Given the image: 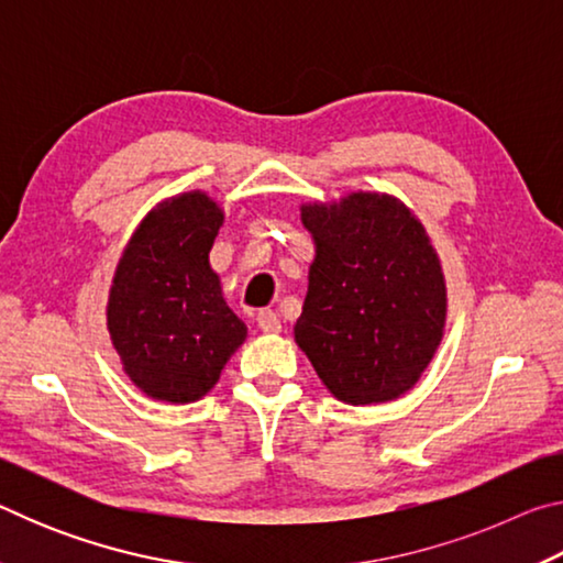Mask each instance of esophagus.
Listing matches in <instances>:
<instances>
[{"label":"esophagus","mask_w":563,"mask_h":563,"mask_svg":"<svg viewBox=\"0 0 563 563\" xmlns=\"http://www.w3.org/2000/svg\"><path fill=\"white\" fill-rule=\"evenodd\" d=\"M255 320H258V328L265 332V335H278L280 328H283L280 318L275 316L273 310H261L258 318H255Z\"/></svg>","instance_id":"obj_1"}]
</instances>
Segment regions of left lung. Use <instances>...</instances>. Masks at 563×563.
<instances>
[{
  "instance_id": "left-lung-1",
  "label": "left lung",
  "mask_w": 563,
  "mask_h": 563,
  "mask_svg": "<svg viewBox=\"0 0 563 563\" xmlns=\"http://www.w3.org/2000/svg\"><path fill=\"white\" fill-rule=\"evenodd\" d=\"M300 221L316 258L295 345L340 402L365 407L407 395L446 325L442 261L422 221L379 190L308 201Z\"/></svg>"
}]
</instances>
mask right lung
I'll return each instance as SVG.
<instances>
[{
    "instance_id": "add662e5",
    "label": "right lung",
    "mask_w": 563,
    "mask_h": 563,
    "mask_svg": "<svg viewBox=\"0 0 563 563\" xmlns=\"http://www.w3.org/2000/svg\"><path fill=\"white\" fill-rule=\"evenodd\" d=\"M225 213L206 190L156 203L113 271L107 330L126 377L158 402L188 405L216 387L247 338L208 253Z\"/></svg>"
}]
</instances>
